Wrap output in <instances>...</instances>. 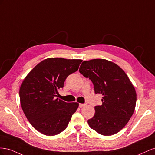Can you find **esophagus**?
Returning <instances> with one entry per match:
<instances>
[{"label":"esophagus","mask_w":155,"mask_h":155,"mask_svg":"<svg viewBox=\"0 0 155 155\" xmlns=\"http://www.w3.org/2000/svg\"><path fill=\"white\" fill-rule=\"evenodd\" d=\"M85 106H86V104H82V103L79 104V107L80 108H82L84 107H85Z\"/></svg>","instance_id":"esophagus-1"}]
</instances>
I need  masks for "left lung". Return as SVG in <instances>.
Listing matches in <instances>:
<instances>
[{
  "label": "left lung",
  "instance_id": "1",
  "mask_svg": "<svg viewBox=\"0 0 155 155\" xmlns=\"http://www.w3.org/2000/svg\"><path fill=\"white\" fill-rule=\"evenodd\" d=\"M79 72L91 81L96 94L103 95V104L95 107L88 125L101 135L117 133L135 110L136 92L130 79L119 66L104 59L84 61Z\"/></svg>",
  "mask_w": 155,
  "mask_h": 155
}]
</instances>
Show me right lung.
Returning <instances> with one entry per match:
<instances>
[{
  "label": "right lung",
  "mask_w": 155,
  "mask_h": 155,
  "mask_svg": "<svg viewBox=\"0 0 155 155\" xmlns=\"http://www.w3.org/2000/svg\"><path fill=\"white\" fill-rule=\"evenodd\" d=\"M82 60L49 58L41 61L25 78L19 90L22 109L35 129L54 136L68 127L78 103L56 99L58 90L70 74L78 69Z\"/></svg>",
  "instance_id": "1"
}]
</instances>
